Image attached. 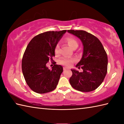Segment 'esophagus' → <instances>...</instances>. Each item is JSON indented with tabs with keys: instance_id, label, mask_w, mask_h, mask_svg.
Masks as SVG:
<instances>
[{
	"instance_id": "34e87169",
	"label": "esophagus",
	"mask_w": 124,
	"mask_h": 124,
	"mask_svg": "<svg viewBox=\"0 0 124 124\" xmlns=\"http://www.w3.org/2000/svg\"><path fill=\"white\" fill-rule=\"evenodd\" d=\"M67 69H68V68H67V67H64V68H63V70H67Z\"/></svg>"
}]
</instances>
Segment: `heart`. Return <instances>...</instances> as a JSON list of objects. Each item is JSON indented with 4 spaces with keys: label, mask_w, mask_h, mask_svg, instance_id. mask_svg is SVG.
<instances>
[{
    "label": "heart",
    "mask_w": 124,
    "mask_h": 124,
    "mask_svg": "<svg viewBox=\"0 0 124 124\" xmlns=\"http://www.w3.org/2000/svg\"><path fill=\"white\" fill-rule=\"evenodd\" d=\"M65 41L67 42L68 44L69 45L70 47H71L72 49L75 48H77L78 46V41L76 40L75 38L73 37H67L65 39ZM60 52L59 45H57L55 48V54H59ZM75 61V59L73 58H69V57H63L60 61V63L61 64L65 65L67 67H70L72 65L73 62Z\"/></svg>",
    "instance_id": "b5f03b06"
}]
</instances>
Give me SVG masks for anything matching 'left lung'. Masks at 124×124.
<instances>
[{
	"instance_id": "obj_1",
	"label": "left lung",
	"mask_w": 124,
	"mask_h": 124,
	"mask_svg": "<svg viewBox=\"0 0 124 124\" xmlns=\"http://www.w3.org/2000/svg\"><path fill=\"white\" fill-rule=\"evenodd\" d=\"M67 31L79 38L84 46L82 57L76 66L78 69L81 68L83 71L71 69L72 75L70 83L77 91H93L101 85L107 75V53L99 39L91 33L84 30Z\"/></svg>"
}]
</instances>
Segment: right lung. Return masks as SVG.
I'll list each match as a JSON object with an SVG mask.
<instances>
[{"label":"right lung","instance_id":"right-lung-1","mask_svg":"<svg viewBox=\"0 0 124 124\" xmlns=\"http://www.w3.org/2000/svg\"><path fill=\"white\" fill-rule=\"evenodd\" d=\"M67 30L47 31L33 37L23 54L22 70L26 83L39 94L48 93L56 88L63 67L54 62L52 70L46 66L55 56V48Z\"/></svg>","mask_w":124,"mask_h":124}]
</instances>
